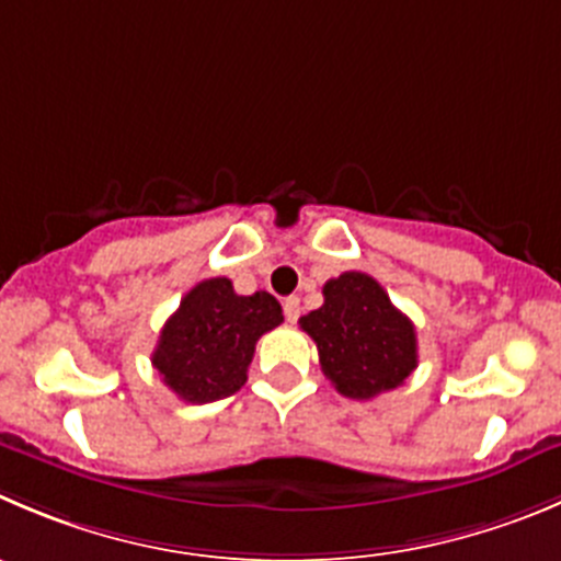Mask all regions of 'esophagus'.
Returning a JSON list of instances; mask_svg holds the SVG:
<instances>
[{"instance_id":"1","label":"esophagus","mask_w":561,"mask_h":561,"mask_svg":"<svg viewBox=\"0 0 561 561\" xmlns=\"http://www.w3.org/2000/svg\"><path fill=\"white\" fill-rule=\"evenodd\" d=\"M284 313H286V319H289V322L295 324L297 319H300V297H286Z\"/></svg>"}]
</instances>
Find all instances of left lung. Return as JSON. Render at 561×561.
I'll use <instances>...</instances> for the list:
<instances>
[{"instance_id": "obj_1", "label": "left lung", "mask_w": 561, "mask_h": 561, "mask_svg": "<svg viewBox=\"0 0 561 561\" xmlns=\"http://www.w3.org/2000/svg\"><path fill=\"white\" fill-rule=\"evenodd\" d=\"M324 302L300 317L317 341L319 364L335 391L350 399H375L402 386L419 366L415 328L391 302L375 277L344 272L330 277Z\"/></svg>"}]
</instances>
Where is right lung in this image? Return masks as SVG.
Listing matches in <instances>:
<instances>
[{
  "instance_id": "obj_1",
  "label": "right lung",
  "mask_w": 561,
  "mask_h": 561,
  "mask_svg": "<svg viewBox=\"0 0 561 561\" xmlns=\"http://www.w3.org/2000/svg\"><path fill=\"white\" fill-rule=\"evenodd\" d=\"M280 322L284 311L272 295L242 297L228 277H209L164 322L151 364L184 402H217L244 386L255 341Z\"/></svg>"
}]
</instances>
